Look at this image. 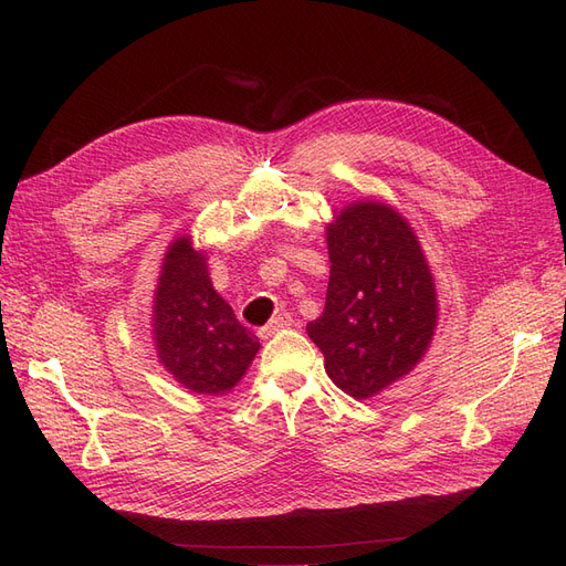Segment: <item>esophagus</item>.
Here are the masks:
<instances>
[{
	"label": "esophagus",
	"instance_id": "obj_1",
	"mask_svg": "<svg viewBox=\"0 0 566 566\" xmlns=\"http://www.w3.org/2000/svg\"><path fill=\"white\" fill-rule=\"evenodd\" d=\"M287 325H293V316H290L287 312H281L279 316H273L266 325H264V328H260V331H256V335H260L262 339H266V337H271L273 333H276V331H281V328H287Z\"/></svg>",
	"mask_w": 566,
	"mask_h": 566
}]
</instances>
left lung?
Segmentation results:
<instances>
[{
  "label": "left lung",
  "instance_id": "1",
  "mask_svg": "<svg viewBox=\"0 0 566 566\" xmlns=\"http://www.w3.org/2000/svg\"><path fill=\"white\" fill-rule=\"evenodd\" d=\"M331 281L306 333L328 378L370 399L416 368L437 328V290L408 221L385 202H352L325 229Z\"/></svg>",
  "mask_w": 566,
  "mask_h": 566
}]
</instances>
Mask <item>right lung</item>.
<instances>
[{"instance_id": "add662e5", "label": "right lung", "mask_w": 566, "mask_h": 566, "mask_svg": "<svg viewBox=\"0 0 566 566\" xmlns=\"http://www.w3.org/2000/svg\"><path fill=\"white\" fill-rule=\"evenodd\" d=\"M160 364L196 394H224L252 364L260 339L212 287L205 252L181 235L169 245L153 300Z\"/></svg>"}]
</instances>
